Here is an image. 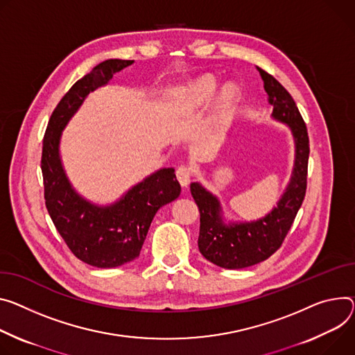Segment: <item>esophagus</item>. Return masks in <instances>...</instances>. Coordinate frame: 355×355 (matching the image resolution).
Instances as JSON below:
<instances>
[{
	"label": "esophagus",
	"instance_id": "34e87169",
	"mask_svg": "<svg viewBox=\"0 0 355 355\" xmlns=\"http://www.w3.org/2000/svg\"><path fill=\"white\" fill-rule=\"evenodd\" d=\"M177 180L178 182L181 184V187L187 188V185L189 184V180H191V168L187 167V166H181L178 170H177Z\"/></svg>",
	"mask_w": 355,
	"mask_h": 355
}]
</instances>
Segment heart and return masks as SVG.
I'll return each instance as SVG.
<instances>
[{
	"instance_id": "heart-1",
	"label": "heart",
	"mask_w": 355,
	"mask_h": 355,
	"mask_svg": "<svg viewBox=\"0 0 355 355\" xmlns=\"http://www.w3.org/2000/svg\"><path fill=\"white\" fill-rule=\"evenodd\" d=\"M219 86L218 79L214 75H202L192 79L185 85L177 87L173 93L170 113L177 119H187L194 116L202 107L208 105ZM241 101V89L236 83L225 85L216 96L215 116L207 128L205 139L214 141L220 135L228 116L235 110Z\"/></svg>"
}]
</instances>
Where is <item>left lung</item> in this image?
<instances>
[{
  "mask_svg": "<svg viewBox=\"0 0 355 355\" xmlns=\"http://www.w3.org/2000/svg\"><path fill=\"white\" fill-rule=\"evenodd\" d=\"M259 71L272 117L284 123L295 140V164L290 181L277 205L250 222H225L222 205L200 182L191 184V196L200 209L198 248L205 259L223 269H243L261 263L283 243L300 209L307 187L309 136L303 117L290 93L268 72Z\"/></svg>",
  "mask_w": 355,
  "mask_h": 355,
  "instance_id": "1",
  "label": "left lung"
}]
</instances>
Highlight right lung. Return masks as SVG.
<instances>
[{"mask_svg": "<svg viewBox=\"0 0 355 355\" xmlns=\"http://www.w3.org/2000/svg\"><path fill=\"white\" fill-rule=\"evenodd\" d=\"M133 60L107 59L79 79L55 107L44 137L41 168L45 205L55 228L72 253L94 268H117L140 254L157 211L180 197L174 168H161L109 205H98L78 194L62 166L59 144L63 128L87 94L107 85Z\"/></svg>", "mask_w": 355, "mask_h": 355, "instance_id": "1", "label": "right lung"}]
</instances>
